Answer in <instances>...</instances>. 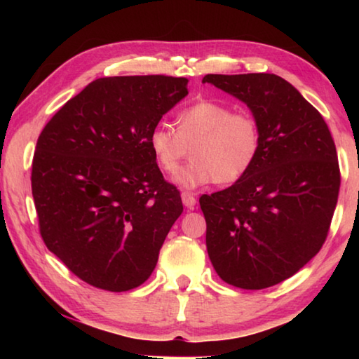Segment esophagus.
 Returning <instances> with one entry per match:
<instances>
[{"mask_svg":"<svg viewBox=\"0 0 359 359\" xmlns=\"http://www.w3.org/2000/svg\"><path fill=\"white\" fill-rule=\"evenodd\" d=\"M182 203H184L185 208H188V209H193L194 205H196V198L193 196V193L184 191V193H182Z\"/></svg>","mask_w":359,"mask_h":359,"instance_id":"34e87169","label":"esophagus"}]
</instances>
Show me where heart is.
I'll use <instances>...</instances> for the list:
<instances>
[{"label": "heart", "instance_id": "1", "mask_svg": "<svg viewBox=\"0 0 359 359\" xmlns=\"http://www.w3.org/2000/svg\"><path fill=\"white\" fill-rule=\"evenodd\" d=\"M175 128L165 121L151 126L149 147L166 174L177 172L187 147H192L194 160L175 175V182L188 190L217 180H241L257 163L263 145L259 120L245 109L233 111L226 102H193L177 115Z\"/></svg>", "mask_w": 359, "mask_h": 359}]
</instances>
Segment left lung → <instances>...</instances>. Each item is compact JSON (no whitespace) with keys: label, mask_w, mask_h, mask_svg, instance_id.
<instances>
[{"label":"left lung","mask_w":359,"mask_h":359,"mask_svg":"<svg viewBox=\"0 0 359 359\" xmlns=\"http://www.w3.org/2000/svg\"><path fill=\"white\" fill-rule=\"evenodd\" d=\"M203 82L244 101L263 131L248 174L199 199L209 258L233 287H272L325 244L340 187L336 145L321 114L282 77L208 74Z\"/></svg>","instance_id":"1"}]
</instances>
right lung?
<instances>
[{"label": "right lung", "instance_id": "obj_1", "mask_svg": "<svg viewBox=\"0 0 359 359\" xmlns=\"http://www.w3.org/2000/svg\"><path fill=\"white\" fill-rule=\"evenodd\" d=\"M187 83L171 76L96 79L38 137L32 190L41 238L92 287L120 293L142 285L184 210L149 133L188 95Z\"/></svg>", "mask_w": 359, "mask_h": 359}]
</instances>
